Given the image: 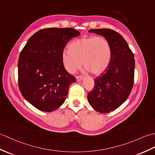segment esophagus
Masks as SVG:
<instances>
[{
    "label": "esophagus",
    "instance_id": "1",
    "mask_svg": "<svg viewBox=\"0 0 155 155\" xmlns=\"http://www.w3.org/2000/svg\"><path fill=\"white\" fill-rule=\"evenodd\" d=\"M83 76H81H81H77L76 77V79H77V82H78V81H81V80H82V78H83Z\"/></svg>",
    "mask_w": 155,
    "mask_h": 155
}]
</instances>
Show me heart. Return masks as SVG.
I'll return each instance as SVG.
<instances>
[{
	"label": "heart",
	"mask_w": 155,
	"mask_h": 155,
	"mask_svg": "<svg viewBox=\"0 0 155 155\" xmlns=\"http://www.w3.org/2000/svg\"><path fill=\"white\" fill-rule=\"evenodd\" d=\"M69 50L62 53V61L65 69L74 73L82 64L94 75L104 73L111 60V48L108 41L103 37L89 36L75 39Z\"/></svg>",
	"instance_id": "1"
}]
</instances>
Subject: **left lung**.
Listing matches in <instances>:
<instances>
[{
    "label": "left lung",
    "mask_w": 155,
    "mask_h": 155,
    "mask_svg": "<svg viewBox=\"0 0 155 155\" xmlns=\"http://www.w3.org/2000/svg\"><path fill=\"white\" fill-rule=\"evenodd\" d=\"M88 31L102 35L111 45L110 65L94 78V88L87 96L89 104L96 111L109 113L120 107L130 94L134 83V55L126 41L116 31L102 28Z\"/></svg>",
    "instance_id": "1"
}]
</instances>
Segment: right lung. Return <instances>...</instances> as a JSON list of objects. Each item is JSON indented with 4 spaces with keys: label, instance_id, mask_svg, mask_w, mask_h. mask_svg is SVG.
<instances>
[{
    "label": "right lung",
    "instance_id": "right-lung-1",
    "mask_svg": "<svg viewBox=\"0 0 155 155\" xmlns=\"http://www.w3.org/2000/svg\"><path fill=\"white\" fill-rule=\"evenodd\" d=\"M81 35L72 28H45L28 39L20 52L18 86L37 109L51 112L62 105L76 78L64 69L62 53L70 39Z\"/></svg>",
    "mask_w": 155,
    "mask_h": 155
}]
</instances>
